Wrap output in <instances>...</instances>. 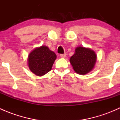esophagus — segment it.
<instances>
[{
    "label": "esophagus",
    "mask_w": 120,
    "mask_h": 120,
    "mask_svg": "<svg viewBox=\"0 0 120 120\" xmlns=\"http://www.w3.org/2000/svg\"><path fill=\"white\" fill-rule=\"evenodd\" d=\"M60 57L61 58H65L66 57V53H64V54H60Z\"/></svg>",
    "instance_id": "esophagus-1"
}]
</instances>
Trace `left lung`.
I'll list each match as a JSON object with an SVG mask.
<instances>
[{"mask_svg": "<svg viewBox=\"0 0 120 120\" xmlns=\"http://www.w3.org/2000/svg\"><path fill=\"white\" fill-rule=\"evenodd\" d=\"M96 61L97 55L95 51L83 46L77 47L74 54L70 59L72 68L80 75H85L92 71Z\"/></svg>", "mask_w": 120, "mask_h": 120, "instance_id": "left-lung-1", "label": "left lung"}]
</instances>
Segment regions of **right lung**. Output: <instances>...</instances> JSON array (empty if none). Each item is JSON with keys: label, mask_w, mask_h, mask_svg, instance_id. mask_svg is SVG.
I'll use <instances>...</instances> for the list:
<instances>
[{"label": "right lung", "mask_w": 120, "mask_h": 120, "mask_svg": "<svg viewBox=\"0 0 120 120\" xmlns=\"http://www.w3.org/2000/svg\"><path fill=\"white\" fill-rule=\"evenodd\" d=\"M57 58L54 52L48 46L42 45L34 49L28 56V66L36 75L43 76L52 70Z\"/></svg>", "instance_id": "right-lung-1"}]
</instances>
